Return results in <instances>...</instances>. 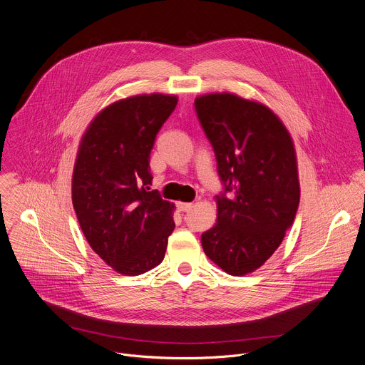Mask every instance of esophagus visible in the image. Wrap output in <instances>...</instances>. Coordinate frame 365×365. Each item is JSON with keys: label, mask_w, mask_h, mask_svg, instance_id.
<instances>
[{"label": "esophagus", "mask_w": 365, "mask_h": 365, "mask_svg": "<svg viewBox=\"0 0 365 365\" xmlns=\"http://www.w3.org/2000/svg\"><path fill=\"white\" fill-rule=\"evenodd\" d=\"M192 208V202H178V210L182 212H187Z\"/></svg>", "instance_id": "esophagus-1"}]
</instances>
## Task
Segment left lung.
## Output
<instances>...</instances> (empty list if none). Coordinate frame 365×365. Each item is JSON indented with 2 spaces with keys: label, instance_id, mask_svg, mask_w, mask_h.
Here are the masks:
<instances>
[{
  "label": "left lung",
  "instance_id": "1",
  "mask_svg": "<svg viewBox=\"0 0 365 365\" xmlns=\"http://www.w3.org/2000/svg\"><path fill=\"white\" fill-rule=\"evenodd\" d=\"M194 107L224 185L217 222L201 244L225 272L245 275L274 254L294 222L299 182L292 140L259 103L222 93L198 97Z\"/></svg>",
  "mask_w": 365,
  "mask_h": 365
}]
</instances>
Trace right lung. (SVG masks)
<instances>
[{
  "mask_svg": "<svg viewBox=\"0 0 365 365\" xmlns=\"http://www.w3.org/2000/svg\"><path fill=\"white\" fill-rule=\"evenodd\" d=\"M177 97L135 96L104 108L86 131L73 174V205L90 247L120 274L157 267L174 231V205L148 191L150 154Z\"/></svg>",
  "mask_w": 365,
  "mask_h": 365,
  "instance_id": "add662e5",
  "label": "right lung"
}]
</instances>
